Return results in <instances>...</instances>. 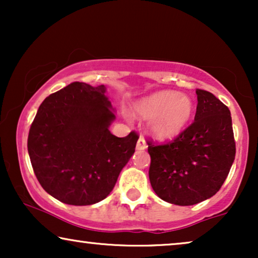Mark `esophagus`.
Wrapping results in <instances>:
<instances>
[{"mask_svg":"<svg viewBox=\"0 0 258 258\" xmlns=\"http://www.w3.org/2000/svg\"><path fill=\"white\" fill-rule=\"evenodd\" d=\"M147 143L146 141H144L143 137H140L139 141H137V144H136V149L137 150H146L147 149Z\"/></svg>","mask_w":258,"mask_h":258,"instance_id":"esophagus-1","label":"esophagus"}]
</instances>
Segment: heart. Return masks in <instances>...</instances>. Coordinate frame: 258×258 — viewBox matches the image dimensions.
Returning a JSON list of instances; mask_svg holds the SVG:
<instances>
[{
    "label": "heart",
    "mask_w": 258,
    "mask_h": 258,
    "mask_svg": "<svg viewBox=\"0 0 258 258\" xmlns=\"http://www.w3.org/2000/svg\"><path fill=\"white\" fill-rule=\"evenodd\" d=\"M133 111L139 117L148 119L147 129L151 136L169 141L184 132L195 112V105L188 95L161 90L137 101Z\"/></svg>",
    "instance_id": "obj_1"
}]
</instances>
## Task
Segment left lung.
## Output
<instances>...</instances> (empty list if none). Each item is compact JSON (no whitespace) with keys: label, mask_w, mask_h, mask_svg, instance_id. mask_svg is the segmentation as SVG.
Instances as JSON below:
<instances>
[{"label":"left lung","mask_w":258,"mask_h":258,"mask_svg":"<svg viewBox=\"0 0 258 258\" xmlns=\"http://www.w3.org/2000/svg\"><path fill=\"white\" fill-rule=\"evenodd\" d=\"M195 121L171 143L148 142L149 179L161 200L194 206L221 189L235 160L231 115L227 105L206 90H196Z\"/></svg>","instance_id":"1"}]
</instances>
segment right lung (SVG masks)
I'll return each mask as SVG.
<instances>
[{"mask_svg":"<svg viewBox=\"0 0 258 258\" xmlns=\"http://www.w3.org/2000/svg\"><path fill=\"white\" fill-rule=\"evenodd\" d=\"M103 84L74 82L49 95L38 108L28 136L34 172L45 191L70 206H91L114 189L135 153L132 132L112 135L115 109Z\"/></svg>","mask_w":258,"mask_h":258,"instance_id":"right-lung-1","label":"right lung"}]
</instances>
